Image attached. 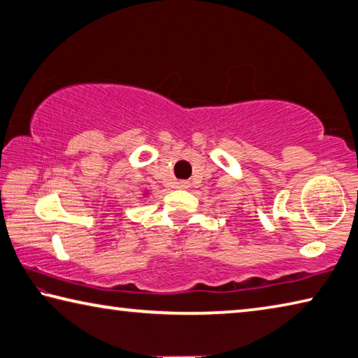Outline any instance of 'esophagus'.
<instances>
[{"label": "esophagus", "instance_id": "esophagus-1", "mask_svg": "<svg viewBox=\"0 0 358 358\" xmlns=\"http://www.w3.org/2000/svg\"><path fill=\"white\" fill-rule=\"evenodd\" d=\"M189 186H191L189 181H186V180L177 181V187H178V189H187V187H189Z\"/></svg>", "mask_w": 358, "mask_h": 358}]
</instances>
